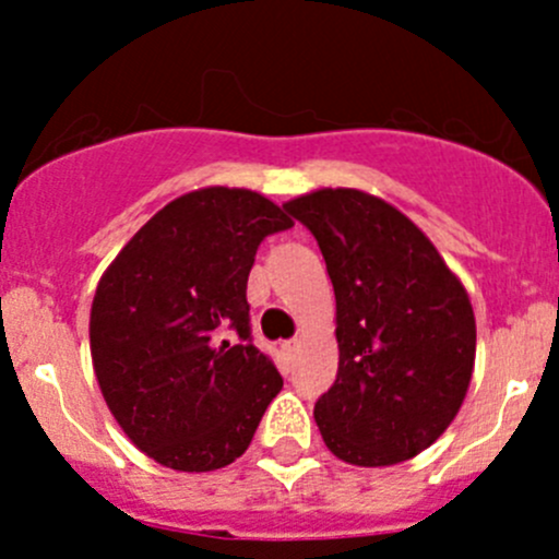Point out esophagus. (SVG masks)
Masks as SVG:
<instances>
[{
	"label": "esophagus",
	"instance_id": "34e87169",
	"mask_svg": "<svg viewBox=\"0 0 559 559\" xmlns=\"http://www.w3.org/2000/svg\"><path fill=\"white\" fill-rule=\"evenodd\" d=\"M297 346H300V341H297V337H292V341L284 343V352H286V354H295Z\"/></svg>",
	"mask_w": 559,
	"mask_h": 559
}]
</instances>
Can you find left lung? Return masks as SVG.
I'll return each instance as SVG.
<instances>
[{"mask_svg":"<svg viewBox=\"0 0 559 559\" xmlns=\"http://www.w3.org/2000/svg\"><path fill=\"white\" fill-rule=\"evenodd\" d=\"M284 207L311 229L335 289L337 379L313 408L326 449L362 467L411 460L443 436L471 386L465 286L379 197L319 189Z\"/></svg>","mask_w":559,"mask_h":559,"instance_id":"1","label":"left lung"}]
</instances>
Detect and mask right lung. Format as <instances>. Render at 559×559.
Here are the masks:
<instances>
[{
	"instance_id": "right-lung-1",
	"label": "right lung",
	"mask_w": 559,
	"mask_h": 559,
	"mask_svg": "<svg viewBox=\"0 0 559 559\" xmlns=\"http://www.w3.org/2000/svg\"><path fill=\"white\" fill-rule=\"evenodd\" d=\"M284 207L207 186L162 207L99 278L92 359L129 441L159 465L205 473L246 452L284 379L251 343L246 284Z\"/></svg>"
}]
</instances>
